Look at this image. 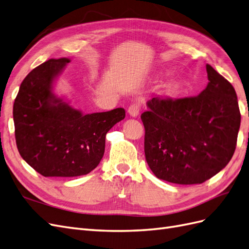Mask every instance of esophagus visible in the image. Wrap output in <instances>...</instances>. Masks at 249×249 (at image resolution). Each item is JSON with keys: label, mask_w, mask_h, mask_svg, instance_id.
<instances>
[{"label": "esophagus", "mask_w": 249, "mask_h": 249, "mask_svg": "<svg viewBox=\"0 0 249 249\" xmlns=\"http://www.w3.org/2000/svg\"><path fill=\"white\" fill-rule=\"evenodd\" d=\"M140 104L139 103H133L131 106L129 107V109H127V112H129V114L132 116V117H136L139 112H140Z\"/></svg>", "instance_id": "1"}]
</instances>
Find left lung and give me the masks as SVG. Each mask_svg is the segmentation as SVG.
Listing matches in <instances>:
<instances>
[{"label":"left lung","instance_id":"8db88e82","mask_svg":"<svg viewBox=\"0 0 249 249\" xmlns=\"http://www.w3.org/2000/svg\"><path fill=\"white\" fill-rule=\"evenodd\" d=\"M209 83L185 99L155 96L141 114L148 166L173 184L206 182L221 171L235 153L241 114L235 89L207 64Z\"/></svg>","mask_w":249,"mask_h":249}]
</instances>
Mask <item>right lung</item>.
I'll return each mask as SVG.
<instances>
[{"label":"right lung","instance_id":"obj_1","mask_svg":"<svg viewBox=\"0 0 249 249\" xmlns=\"http://www.w3.org/2000/svg\"><path fill=\"white\" fill-rule=\"evenodd\" d=\"M69 58L50 59L20 84L13 105L19 155L43 177L87 175L100 164L106 135L125 116L124 108L84 114L55 91Z\"/></svg>","mask_w":249,"mask_h":249}]
</instances>
